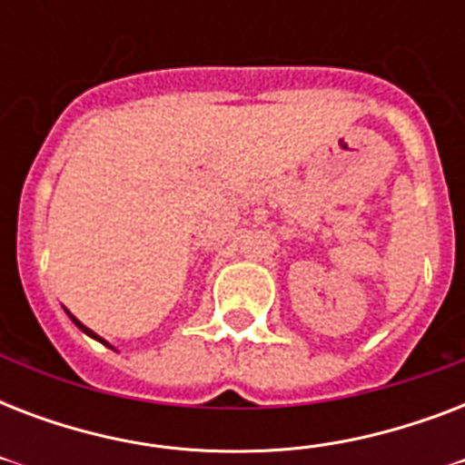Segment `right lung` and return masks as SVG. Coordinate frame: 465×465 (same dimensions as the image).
Wrapping results in <instances>:
<instances>
[{
  "mask_svg": "<svg viewBox=\"0 0 465 465\" xmlns=\"http://www.w3.org/2000/svg\"><path fill=\"white\" fill-rule=\"evenodd\" d=\"M69 318H72V321H74V323H76V325H79V328H82V331H84V332H86V335H91V338H96V340H101V338H98V335H96V332H94V331H89V328H86V325H82V323H79V321H76V318H74V316H69ZM101 342H105V340H101ZM105 345H108V342H105ZM108 347H111V345H108Z\"/></svg>",
  "mask_w": 465,
  "mask_h": 465,
  "instance_id": "add662e5",
  "label": "right lung"
}]
</instances>
